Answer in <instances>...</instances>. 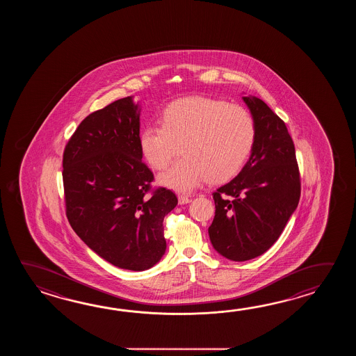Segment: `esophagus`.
I'll use <instances>...</instances> for the list:
<instances>
[{"label": "esophagus", "mask_w": 356, "mask_h": 356, "mask_svg": "<svg viewBox=\"0 0 356 356\" xmlns=\"http://www.w3.org/2000/svg\"><path fill=\"white\" fill-rule=\"evenodd\" d=\"M178 202H179V204H189V202H191V198L187 196H179L178 197Z\"/></svg>", "instance_id": "obj_1"}]
</instances>
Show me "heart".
<instances>
[{"mask_svg":"<svg viewBox=\"0 0 356 356\" xmlns=\"http://www.w3.org/2000/svg\"><path fill=\"white\" fill-rule=\"evenodd\" d=\"M256 143V122L243 106L219 99L184 98L164 108L159 124L140 131L138 146L156 170L169 165L160 184L189 192L201 181L222 183L239 175Z\"/></svg>","mask_w":356,"mask_h":356,"instance_id":"heart-1","label":"heart"}]
</instances>
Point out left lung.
<instances>
[{"label": "left lung", "mask_w": 356, "mask_h": 356, "mask_svg": "<svg viewBox=\"0 0 356 356\" xmlns=\"http://www.w3.org/2000/svg\"><path fill=\"white\" fill-rule=\"evenodd\" d=\"M256 122L250 160L234 179L216 189L212 247L236 262L264 254L279 239L300 198L296 147L284 121L264 100L243 97Z\"/></svg>", "instance_id": "8db88e82"}]
</instances>
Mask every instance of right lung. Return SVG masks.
Wrapping results in <instances>:
<instances>
[{"label": "right lung", "instance_id": "1", "mask_svg": "<svg viewBox=\"0 0 356 356\" xmlns=\"http://www.w3.org/2000/svg\"><path fill=\"white\" fill-rule=\"evenodd\" d=\"M138 135V104L118 99L79 124L62 160L70 225L98 256L131 271L163 257V221L178 204L170 189H152Z\"/></svg>", "mask_w": 356, "mask_h": 356}]
</instances>
